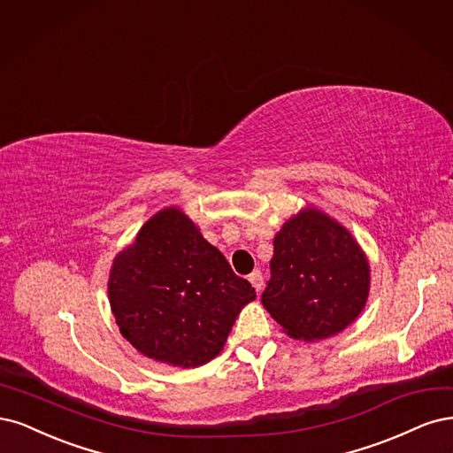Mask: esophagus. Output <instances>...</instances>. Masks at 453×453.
<instances>
[{"label": "esophagus", "instance_id": "1", "mask_svg": "<svg viewBox=\"0 0 453 453\" xmlns=\"http://www.w3.org/2000/svg\"><path fill=\"white\" fill-rule=\"evenodd\" d=\"M248 280L252 282V286L256 288V291L259 294L261 288H264V274H261V271H257V269H256L250 276H248Z\"/></svg>", "mask_w": 453, "mask_h": 453}]
</instances>
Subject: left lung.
<instances>
[{"instance_id":"1","label":"left lung","mask_w":453,"mask_h":453,"mask_svg":"<svg viewBox=\"0 0 453 453\" xmlns=\"http://www.w3.org/2000/svg\"><path fill=\"white\" fill-rule=\"evenodd\" d=\"M273 244L261 303L289 337L327 339L361 314L371 269L346 227L311 207L289 218Z\"/></svg>"}]
</instances>
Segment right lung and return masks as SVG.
I'll use <instances>...</instances> for the list:
<instances>
[{"mask_svg":"<svg viewBox=\"0 0 453 453\" xmlns=\"http://www.w3.org/2000/svg\"><path fill=\"white\" fill-rule=\"evenodd\" d=\"M256 289L177 207L154 214L114 257L109 301L124 339L142 356L199 367L222 352Z\"/></svg>","mask_w":453,"mask_h":453,"instance_id":"right-lung-1","label":"right lung"}]
</instances>
